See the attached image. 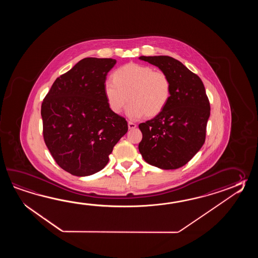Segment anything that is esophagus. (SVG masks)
Instances as JSON below:
<instances>
[{
    "instance_id": "obj_1",
    "label": "esophagus",
    "mask_w": 258,
    "mask_h": 258,
    "mask_svg": "<svg viewBox=\"0 0 258 258\" xmlns=\"http://www.w3.org/2000/svg\"><path fill=\"white\" fill-rule=\"evenodd\" d=\"M136 127H137L136 123H134V122H132V121H128V128H129V129H135Z\"/></svg>"
}]
</instances>
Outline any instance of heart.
I'll list each match as a JSON object with an SVG mask.
<instances>
[{"mask_svg":"<svg viewBox=\"0 0 258 258\" xmlns=\"http://www.w3.org/2000/svg\"><path fill=\"white\" fill-rule=\"evenodd\" d=\"M171 94L170 78L151 66L130 62L117 68L111 80L104 84V96L108 107L119 114L127 101L126 115L131 120L144 116L156 117L169 103Z\"/></svg>","mask_w":258,"mask_h":258,"instance_id":"obj_1","label":"heart"}]
</instances>
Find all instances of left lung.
<instances>
[{"label": "left lung", "mask_w": 258, "mask_h": 258, "mask_svg": "<svg viewBox=\"0 0 258 258\" xmlns=\"http://www.w3.org/2000/svg\"><path fill=\"white\" fill-rule=\"evenodd\" d=\"M170 78L171 94L164 110L139 124V152L148 164L162 170L181 168L206 140L210 105L203 82L181 61L170 56H140Z\"/></svg>", "instance_id": "8db88e82"}]
</instances>
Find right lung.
I'll return each mask as SVG.
<instances>
[{
  "instance_id": "obj_1",
  "label": "right lung",
  "mask_w": 258,
  "mask_h": 258,
  "mask_svg": "<svg viewBox=\"0 0 258 258\" xmlns=\"http://www.w3.org/2000/svg\"><path fill=\"white\" fill-rule=\"evenodd\" d=\"M115 63L110 58L79 60L44 98V141L56 163L72 175L102 170L128 130L126 120L113 113L105 99L106 76Z\"/></svg>"
}]
</instances>
